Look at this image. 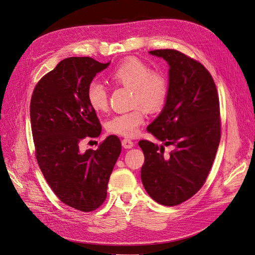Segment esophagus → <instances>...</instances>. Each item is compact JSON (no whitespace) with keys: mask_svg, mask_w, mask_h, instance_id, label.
Returning a JSON list of instances; mask_svg holds the SVG:
<instances>
[{"mask_svg":"<svg viewBox=\"0 0 255 255\" xmlns=\"http://www.w3.org/2000/svg\"><path fill=\"white\" fill-rule=\"evenodd\" d=\"M121 144H123V147L127 148V149L131 148L132 146H134V142L129 139H124L123 141H121Z\"/></svg>","mask_w":255,"mask_h":255,"instance_id":"esophagus-1","label":"esophagus"}]
</instances>
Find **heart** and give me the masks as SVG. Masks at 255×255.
Instances as JSON below:
<instances>
[{
	"label": "heart",
	"mask_w": 255,
	"mask_h": 255,
	"mask_svg": "<svg viewBox=\"0 0 255 255\" xmlns=\"http://www.w3.org/2000/svg\"><path fill=\"white\" fill-rule=\"evenodd\" d=\"M116 85L132 88V104L141 105L148 112H155L163 107L167 93L168 83L165 77L150 68L136 58H128L118 64L109 74ZM86 100L89 107L95 112H104L108 108V91L98 81L88 84ZM145 112L141 107L132 111L119 113L107 121V129L113 134L124 137H134L143 124Z\"/></svg>",
	"instance_id": "obj_1"
}]
</instances>
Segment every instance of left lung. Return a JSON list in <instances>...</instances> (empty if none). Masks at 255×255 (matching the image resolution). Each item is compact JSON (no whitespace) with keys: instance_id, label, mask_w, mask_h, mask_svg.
I'll return each mask as SVG.
<instances>
[{"instance_id":"obj_1","label":"left lung","mask_w":255,"mask_h":255,"mask_svg":"<svg viewBox=\"0 0 255 255\" xmlns=\"http://www.w3.org/2000/svg\"><path fill=\"white\" fill-rule=\"evenodd\" d=\"M169 65L168 93L161 113L147 130L163 145L141 140L145 162L142 184L157 203L173 207L204 184L220 142L219 98L210 72L175 50L150 51ZM172 144L168 156L165 146Z\"/></svg>"}]
</instances>
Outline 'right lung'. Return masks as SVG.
I'll use <instances>...</instances> for the list:
<instances>
[{"label": "right lung", "mask_w": 255, "mask_h": 255, "mask_svg": "<svg viewBox=\"0 0 255 255\" xmlns=\"http://www.w3.org/2000/svg\"><path fill=\"white\" fill-rule=\"evenodd\" d=\"M111 61L69 57L60 61L36 85L30 105L33 140L40 170L63 203L91 212L107 197L109 178L121 152L116 136L99 149L80 150L85 137L102 132L100 120L86 100L88 84Z\"/></svg>", "instance_id": "1"}]
</instances>
